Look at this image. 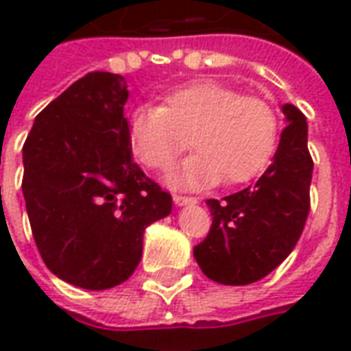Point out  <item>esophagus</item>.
Wrapping results in <instances>:
<instances>
[{
  "instance_id": "34e87169",
  "label": "esophagus",
  "mask_w": 351,
  "mask_h": 351,
  "mask_svg": "<svg viewBox=\"0 0 351 351\" xmlns=\"http://www.w3.org/2000/svg\"><path fill=\"white\" fill-rule=\"evenodd\" d=\"M175 205L176 206H184V205H195L197 199L190 197V195H175Z\"/></svg>"
}]
</instances>
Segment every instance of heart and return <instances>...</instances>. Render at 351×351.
Masks as SVG:
<instances>
[{"mask_svg": "<svg viewBox=\"0 0 351 351\" xmlns=\"http://www.w3.org/2000/svg\"><path fill=\"white\" fill-rule=\"evenodd\" d=\"M278 130L276 110L267 101L216 80L184 84L160 107L141 105L130 114L131 148L145 167L167 171L190 143L197 148L171 176L176 188L250 182L269 167Z\"/></svg>", "mask_w": 351, "mask_h": 351, "instance_id": "obj_1", "label": "heart"}]
</instances>
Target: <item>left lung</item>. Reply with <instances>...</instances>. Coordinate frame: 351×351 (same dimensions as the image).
<instances>
[{"label":"left lung","instance_id":"8db88e82","mask_svg":"<svg viewBox=\"0 0 351 351\" xmlns=\"http://www.w3.org/2000/svg\"><path fill=\"white\" fill-rule=\"evenodd\" d=\"M282 112L287 125L258 182L221 201L206 199L213 226L193 256L218 284L246 286L265 278L291 254L308 218L314 169L306 145L308 125L289 103Z\"/></svg>","mask_w":351,"mask_h":351}]
</instances>
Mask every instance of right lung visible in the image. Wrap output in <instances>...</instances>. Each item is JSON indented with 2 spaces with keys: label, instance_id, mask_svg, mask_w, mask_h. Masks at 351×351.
<instances>
[{
  "label": "right lung",
  "instance_id": "right-lung-1",
  "mask_svg": "<svg viewBox=\"0 0 351 351\" xmlns=\"http://www.w3.org/2000/svg\"><path fill=\"white\" fill-rule=\"evenodd\" d=\"M128 95L122 75L88 73L37 114L22 148L37 250L58 278L93 291L130 278L145 229L173 206L133 161Z\"/></svg>",
  "mask_w": 351,
  "mask_h": 351
}]
</instances>
